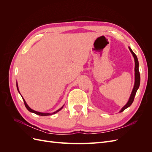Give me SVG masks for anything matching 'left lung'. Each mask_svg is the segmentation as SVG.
Listing matches in <instances>:
<instances>
[{"label": "left lung", "instance_id": "left-lung-1", "mask_svg": "<svg viewBox=\"0 0 152 152\" xmlns=\"http://www.w3.org/2000/svg\"><path fill=\"white\" fill-rule=\"evenodd\" d=\"M129 49L132 53L133 57H134V62H135V67H134V87H133L132 93L131 94L130 98L129 99L127 103L124 106V107L122 108V109L120 110L119 112H123L124 110H126L128 107H129L132 104L133 101H134V98L135 97V95L136 92L138 89L140 85V72H139V62L138 60H137V58L136 56V55L134 54V53L132 51V50L131 49L130 47H128Z\"/></svg>", "mask_w": 152, "mask_h": 152}]
</instances>
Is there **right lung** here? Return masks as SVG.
Instances as JSON below:
<instances>
[{"label": "right lung", "mask_w": 152, "mask_h": 152, "mask_svg": "<svg viewBox=\"0 0 152 152\" xmlns=\"http://www.w3.org/2000/svg\"><path fill=\"white\" fill-rule=\"evenodd\" d=\"M16 87H17V89H18V91L19 92V93L20 94V91H19V89H18V84H17V82H16ZM21 97H22V98H23V102H24V103H25V107H26V108H27V110H28L29 112H31V113H35V114H37V115H40V116H48V115H53V114H55V113H56L57 112H59L60 111V110L63 108V107H64V105H63L62 107L59 108V109H58V110H56V112H53V113H42V112H37V111H35V110H32L31 108H30L29 107V106L27 104V103H26V102H25V100L24 99V98H23V96H21Z\"/></svg>", "instance_id": "obj_1"}]
</instances>
